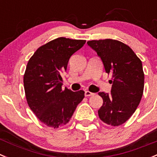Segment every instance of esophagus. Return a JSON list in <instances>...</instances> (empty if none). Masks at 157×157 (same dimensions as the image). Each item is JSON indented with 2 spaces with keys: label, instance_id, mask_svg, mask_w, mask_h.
Masks as SVG:
<instances>
[{
  "label": "esophagus",
  "instance_id": "34e87169",
  "mask_svg": "<svg viewBox=\"0 0 157 157\" xmlns=\"http://www.w3.org/2000/svg\"><path fill=\"white\" fill-rule=\"evenodd\" d=\"M93 94H94V93L91 92V91H85V95L86 96V97L91 96V95H93Z\"/></svg>",
  "mask_w": 157,
  "mask_h": 157
}]
</instances>
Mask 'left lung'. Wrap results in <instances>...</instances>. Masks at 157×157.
<instances>
[{"mask_svg": "<svg viewBox=\"0 0 157 157\" xmlns=\"http://www.w3.org/2000/svg\"><path fill=\"white\" fill-rule=\"evenodd\" d=\"M88 46L96 52L105 72L111 74V93L98 92L103 105L98 116L111 126L123 124L133 115L144 92V74L142 62L133 50L118 40H91Z\"/></svg>", "mask_w": 157, "mask_h": 157, "instance_id": "obj_1", "label": "left lung"}]
</instances>
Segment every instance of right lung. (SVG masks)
Here are the masks:
<instances>
[{"mask_svg": "<svg viewBox=\"0 0 157 157\" xmlns=\"http://www.w3.org/2000/svg\"><path fill=\"white\" fill-rule=\"evenodd\" d=\"M85 40L59 37L40 46L29 59L24 77L29 107L46 126L58 128L70 121L85 91L63 88L62 72Z\"/></svg>", "mask_w": 157, "mask_h": 157, "instance_id": "add662e5", "label": "right lung"}]
</instances>
